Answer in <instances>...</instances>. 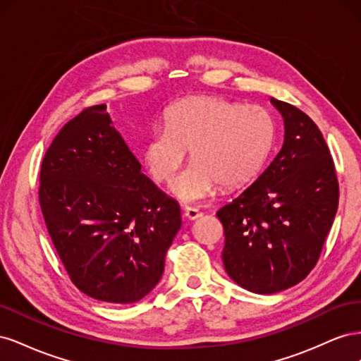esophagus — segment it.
Listing matches in <instances>:
<instances>
[{
	"mask_svg": "<svg viewBox=\"0 0 361 361\" xmlns=\"http://www.w3.org/2000/svg\"><path fill=\"white\" fill-rule=\"evenodd\" d=\"M183 215H185V218H188V220H197L199 216H202V212L194 209V207L187 206V207H183Z\"/></svg>",
	"mask_w": 361,
	"mask_h": 361,
	"instance_id": "esophagus-1",
	"label": "esophagus"
}]
</instances>
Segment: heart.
<instances>
[{"label": "heart", "mask_w": 361, "mask_h": 361, "mask_svg": "<svg viewBox=\"0 0 361 361\" xmlns=\"http://www.w3.org/2000/svg\"><path fill=\"white\" fill-rule=\"evenodd\" d=\"M274 138L269 114L212 96H191L173 104L166 126L157 128L143 159L152 178L170 183L191 150V166L173 183L183 202H202L221 187L235 190L253 179Z\"/></svg>", "instance_id": "1"}]
</instances>
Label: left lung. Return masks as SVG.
<instances>
[{
  "label": "left lung",
  "mask_w": 361,
  "mask_h": 361,
  "mask_svg": "<svg viewBox=\"0 0 361 361\" xmlns=\"http://www.w3.org/2000/svg\"><path fill=\"white\" fill-rule=\"evenodd\" d=\"M285 122L277 157L216 216L224 227L223 264L239 286L276 293L307 277L319 259L338 204L330 149L313 120L271 97Z\"/></svg>",
  "instance_id": "8db88e82"
}]
</instances>
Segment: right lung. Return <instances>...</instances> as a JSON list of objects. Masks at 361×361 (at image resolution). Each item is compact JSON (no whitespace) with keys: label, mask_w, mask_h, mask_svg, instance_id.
<instances>
[{"label":"right lung","mask_w":361,"mask_h":361,"mask_svg":"<svg viewBox=\"0 0 361 361\" xmlns=\"http://www.w3.org/2000/svg\"><path fill=\"white\" fill-rule=\"evenodd\" d=\"M111 123L94 105L61 128L42 162L39 203L73 285L130 304L158 285L182 218Z\"/></svg>","instance_id":"add662e5"}]
</instances>
